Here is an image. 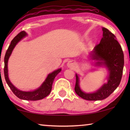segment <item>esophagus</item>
I'll return each instance as SVG.
<instances>
[{
  "instance_id": "esophagus-1",
  "label": "esophagus",
  "mask_w": 130,
  "mask_h": 130,
  "mask_svg": "<svg viewBox=\"0 0 130 130\" xmlns=\"http://www.w3.org/2000/svg\"><path fill=\"white\" fill-rule=\"evenodd\" d=\"M67 67L68 68H72V67H73L74 65H73V62H72V61H69V62L67 63Z\"/></svg>"
}]
</instances>
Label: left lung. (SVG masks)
Wrapping results in <instances>:
<instances>
[{"label":"left lung","mask_w":130,"mask_h":130,"mask_svg":"<svg viewBox=\"0 0 130 130\" xmlns=\"http://www.w3.org/2000/svg\"><path fill=\"white\" fill-rule=\"evenodd\" d=\"M102 30V38L90 53L89 57L92 60L96 61V67L107 68L108 71L107 83L103 84L95 92L86 93L81 90L79 76L76 74L74 90L77 95L87 100H102L106 99L117 88L122 77L124 54L122 47L115 35L106 28L103 27Z\"/></svg>","instance_id":"8db88e82"}]
</instances>
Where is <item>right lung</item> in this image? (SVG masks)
<instances>
[{"instance_id":"right-lung-1","label":"right lung","mask_w":130,"mask_h":130,"mask_svg":"<svg viewBox=\"0 0 130 130\" xmlns=\"http://www.w3.org/2000/svg\"><path fill=\"white\" fill-rule=\"evenodd\" d=\"M27 33L25 31H22L20 33H19L15 38L11 42V43L8 47L7 52L6 53L5 57H4V73L5 80L7 84L9 86L10 88L11 89L13 93L15 96L20 99L25 100H31L36 101L38 100H41L45 98V97L49 95L52 88V84L56 76L61 71V68L54 70L52 73L48 74L46 78L42 84L38 88L32 91H23L19 90L15 87L11 81L8 77V61L9 58L12 52L14 50L17 44L21 41L23 38L27 36Z\"/></svg>"}]
</instances>
